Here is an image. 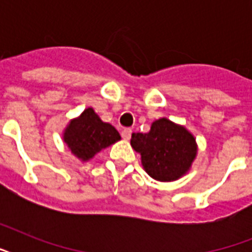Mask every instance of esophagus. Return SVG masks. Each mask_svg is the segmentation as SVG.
Segmentation results:
<instances>
[{"instance_id":"34e87169","label":"esophagus","mask_w":252,"mask_h":252,"mask_svg":"<svg viewBox=\"0 0 252 252\" xmlns=\"http://www.w3.org/2000/svg\"><path fill=\"white\" fill-rule=\"evenodd\" d=\"M130 134H132V129H129V128H126V129L122 130V137L124 140H129Z\"/></svg>"}]
</instances>
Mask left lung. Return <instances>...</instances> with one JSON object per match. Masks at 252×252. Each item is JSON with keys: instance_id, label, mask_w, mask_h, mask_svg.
Here are the masks:
<instances>
[{"instance_id": "1", "label": "left lung", "mask_w": 252, "mask_h": 252, "mask_svg": "<svg viewBox=\"0 0 252 252\" xmlns=\"http://www.w3.org/2000/svg\"><path fill=\"white\" fill-rule=\"evenodd\" d=\"M130 145L141 156L144 170L159 182L180 179L197 156L195 136L167 118L152 123L148 133H132Z\"/></svg>"}]
</instances>
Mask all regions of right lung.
Instances as JSON below:
<instances>
[{
  "mask_svg": "<svg viewBox=\"0 0 252 252\" xmlns=\"http://www.w3.org/2000/svg\"><path fill=\"white\" fill-rule=\"evenodd\" d=\"M120 138L115 126L102 122L93 107H87L80 116L72 119L63 133V140L69 150L82 162L90 161L95 154Z\"/></svg>",
  "mask_w": 252,
  "mask_h": 252,
  "instance_id": "obj_1",
  "label": "right lung"
}]
</instances>
